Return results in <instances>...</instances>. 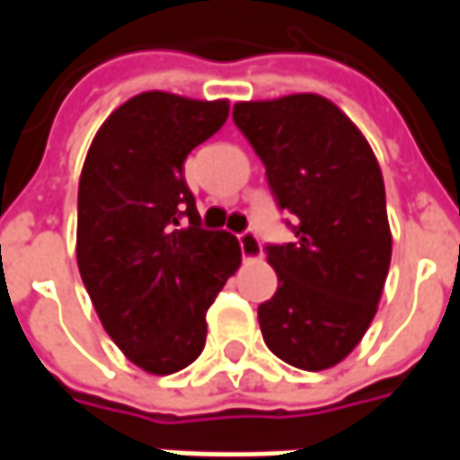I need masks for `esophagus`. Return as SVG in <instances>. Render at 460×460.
<instances>
[{
  "label": "esophagus",
  "instance_id": "obj_1",
  "mask_svg": "<svg viewBox=\"0 0 460 460\" xmlns=\"http://www.w3.org/2000/svg\"><path fill=\"white\" fill-rule=\"evenodd\" d=\"M239 246H241V253H243V259L246 261L259 259L261 253H263L259 236H256L253 231H243V234H239Z\"/></svg>",
  "mask_w": 460,
  "mask_h": 460
}]
</instances>
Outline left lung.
<instances>
[{
  "mask_svg": "<svg viewBox=\"0 0 460 460\" xmlns=\"http://www.w3.org/2000/svg\"><path fill=\"white\" fill-rule=\"evenodd\" d=\"M234 122L266 167L290 243L266 246L276 296L259 305L266 345L320 372L365 338L392 261L385 180L375 152L338 105L315 93L234 105Z\"/></svg>",
  "mask_w": 460,
  "mask_h": 460,
  "instance_id": "obj_1",
  "label": "left lung"
}]
</instances>
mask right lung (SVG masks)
I'll return each instance as SVG.
<instances>
[{
	"mask_svg": "<svg viewBox=\"0 0 460 460\" xmlns=\"http://www.w3.org/2000/svg\"><path fill=\"white\" fill-rule=\"evenodd\" d=\"M226 118L229 101L147 91L111 113L85 155L78 270L105 332L150 375L201 355L207 310L241 263L236 236L201 229L184 181L187 155Z\"/></svg>",
	"mask_w": 460,
	"mask_h": 460,
	"instance_id": "obj_1",
	"label": "right lung"
}]
</instances>
